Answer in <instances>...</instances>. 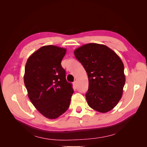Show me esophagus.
<instances>
[{
	"label": "esophagus",
	"mask_w": 147,
	"mask_h": 147,
	"mask_svg": "<svg viewBox=\"0 0 147 147\" xmlns=\"http://www.w3.org/2000/svg\"><path fill=\"white\" fill-rule=\"evenodd\" d=\"M73 85L75 86H78V82L77 81H74V82H73Z\"/></svg>",
	"instance_id": "esophagus-1"
}]
</instances>
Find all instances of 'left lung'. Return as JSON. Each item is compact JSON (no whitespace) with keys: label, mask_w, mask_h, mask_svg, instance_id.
I'll use <instances>...</instances> for the list:
<instances>
[{"label":"left lung","mask_w":147,"mask_h":147,"mask_svg":"<svg viewBox=\"0 0 147 147\" xmlns=\"http://www.w3.org/2000/svg\"><path fill=\"white\" fill-rule=\"evenodd\" d=\"M74 54L88 74V105L102 113L111 111L121 100L126 82L121 59L108 47L98 43L83 45Z\"/></svg>","instance_id":"obj_1"}]
</instances>
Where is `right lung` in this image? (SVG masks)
Returning a JSON list of instances; mask_svg holds the SVG:
<instances>
[{"instance_id": "add662e5", "label": "right lung", "mask_w": 147, "mask_h": 147, "mask_svg": "<svg viewBox=\"0 0 147 147\" xmlns=\"http://www.w3.org/2000/svg\"><path fill=\"white\" fill-rule=\"evenodd\" d=\"M66 49L45 45L31 55L25 65L24 82L33 105L43 116L54 119L69 107L74 90L61 65Z\"/></svg>"}]
</instances>
